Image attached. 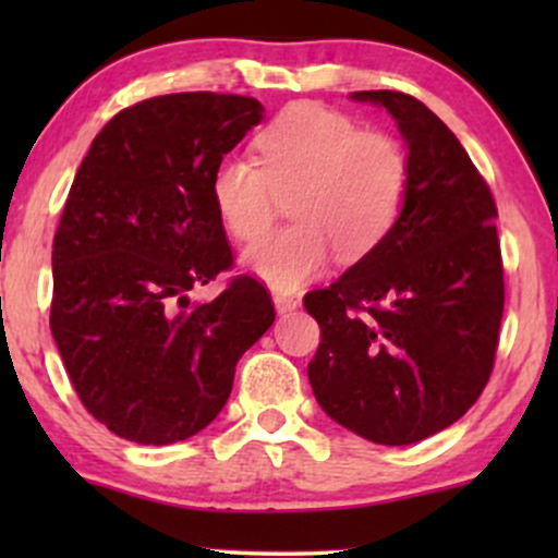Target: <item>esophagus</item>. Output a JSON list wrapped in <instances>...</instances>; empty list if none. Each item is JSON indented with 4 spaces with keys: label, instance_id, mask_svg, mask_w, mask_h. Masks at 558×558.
<instances>
[{
    "label": "esophagus",
    "instance_id": "esophagus-1",
    "mask_svg": "<svg viewBox=\"0 0 558 558\" xmlns=\"http://www.w3.org/2000/svg\"><path fill=\"white\" fill-rule=\"evenodd\" d=\"M272 301H275V310H278L280 315H286V312H293L301 304L299 296H291V293H275Z\"/></svg>",
    "mask_w": 558,
    "mask_h": 558
}]
</instances>
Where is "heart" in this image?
I'll return each instance as SVG.
<instances>
[{
    "label": "heart",
    "instance_id": "heart-1",
    "mask_svg": "<svg viewBox=\"0 0 558 558\" xmlns=\"http://www.w3.org/2000/svg\"><path fill=\"white\" fill-rule=\"evenodd\" d=\"M257 162L228 157L213 172L215 213L254 241L288 198L291 226L254 243L243 262L275 288L317 275L330 252L356 262L375 252L407 207L412 159L393 133L362 131L349 114L293 105L254 141Z\"/></svg>",
    "mask_w": 558,
    "mask_h": 558
}]
</instances>
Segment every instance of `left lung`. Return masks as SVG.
Returning a JSON list of instances; mask_svg holds the SVG:
<instances>
[{"label": "left lung", "mask_w": 558, "mask_h": 558, "mask_svg": "<svg viewBox=\"0 0 558 558\" xmlns=\"http://www.w3.org/2000/svg\"><path fill=\"white\" fill-rule=\"evenodd\" d=\"M354 99L393 114L412 183L388 239L304 296L323 332L306 373L338 425L407 446L453 425L488 386L504 317L498 209L464 146L420 99Z\"/></svg>", "instance_id": "8db88e82"}]
</instances>
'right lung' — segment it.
I'll list each match as a JSON object with an SVG mask.
<instances>
[{
	"label": "right lung",
	"mask_w": 558,
	"mask_h": 558,
	"mask_svg": "<svg viewBox=\"0 0 558 558\" xmlns=\"http://www.w3.org/2000/svg\"><path fill=\"white\" fill-rule=\"evenodd\" d=\"M259 120L252 96H151L101 128L70 185L49 328L86 412L133 444L204 430L275 319L252 275H233L209 304L189 299L235 265L213 172Z\"/></svg>",
	"instance_id": "1"
}]
</instances>
